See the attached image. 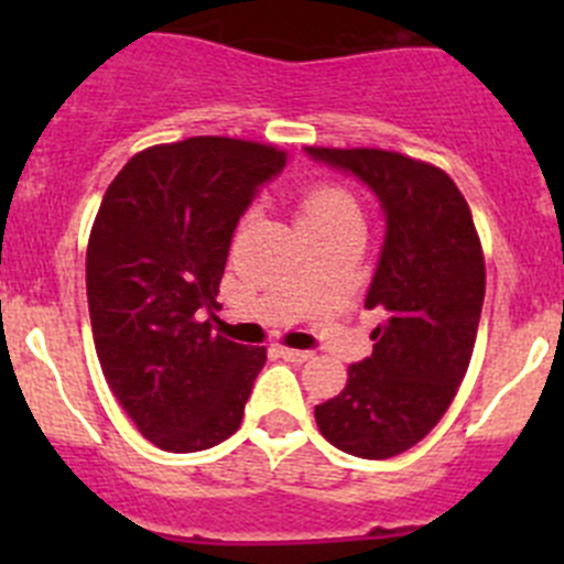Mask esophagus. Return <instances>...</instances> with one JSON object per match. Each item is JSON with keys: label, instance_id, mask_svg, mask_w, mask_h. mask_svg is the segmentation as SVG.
Listing matches in <instances>:
<instances>
[{"label": "esophagus", "instance_id": "1", "mask_svg": "<svg viewBox=\"0 0 564 564\" xmlns=\"http://www.w3.org/2000/svg\"><path fill=\"white\" fill-rule=\"evenodd\" d=\"M278 355L283 357V360H289V362H305V360H311V351H303V349H289V346H278Z\"/></svg>", "mask_w": 564, "mask_h": 564}]
</instances>
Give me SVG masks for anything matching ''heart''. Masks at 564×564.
Here are the masks:
<instances>
[{
	"label": "heart",
	"instance_id": "b5f03b06",
	"mask_svg": "<svg viewBox=\"0 0 564 564\" xmlns=\"http://www.w3.org/2000/svg\"><path fill=\"white\" fill-rule=\"evenodd\" d=\"M297 215L305 235L335 229V226L346 224V220H360L355 196L344 185L329 180L314 182V185H308L300 193Z\"/></svg>",
	"mask_w": 564,
	"mask_h": 564
}]
</instances>
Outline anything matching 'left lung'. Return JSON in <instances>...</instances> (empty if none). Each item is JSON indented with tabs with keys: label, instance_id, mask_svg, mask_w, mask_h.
Masks as SVG:
<instances>
[{
	"label": "left lung",
	"instance_id": "left-lung-1",
	"mask_svg": "<svg viewBox=\"0 0 564 564\" xmlns=\"http://www.w3.org/2000/svg\"><path fill=\"white\" fill-rule=\"evenodd\" d=\"M360 176L388 218L366 308L388 318L346 388L314 409L324 440L382 460L417 445L453 403L469 368L486 297V259L469 204L440 166L373 147H308Z\"/></svg>",
	"mask_w": 564,
	"mask_h": 564
}]
</instances>
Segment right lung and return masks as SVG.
I'll return each mask as SVG.
<instances>
[{"mask_svg":"<svg viewBox=\"0 0 564 564\" xmlns=\"http://www.w3.org/2000/svg\"><path fill=\"white\" fill-rule=\"evenodd\" d=\"M286 152L193 135L135 152L108 185L87 246L95 351L144 440L196 453L229 440L267 360L202 322L218 305L237 220Z\"/></svg>","mask_w":564,"mask_h":564,"instance_id":"1","label":"right lung"}]
</instances>
